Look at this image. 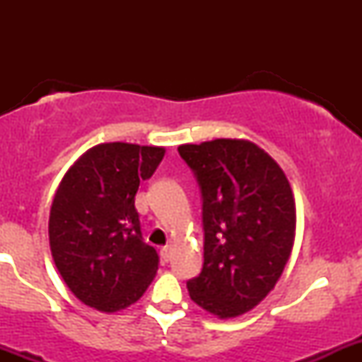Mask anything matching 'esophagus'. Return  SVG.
Masks as SVG:
<instances>
[{
    "label": "esophagus",
    "instance_id": "34e87169",
    "mask_svg": "<svg viewBox=\"0 0 362 362\" xmlns=\"http://www.w3.org/2000/svg\"><path fill=\"white\" fill-rule=\"evenodd\" d=\"M160 257L164 259V262H168L171 259V247L170 245H166V247H163V249H160Z\"/></svg>",
    "mask_w": 362,
    "mask_h": 362
}]
</instances>
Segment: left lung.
I'll list each match as a JSON object with an SVG mask.
<instances>
[{"instance_id": "1", "label": "left lung", "mask_w": 362, "mask_h": 362, "mask_svg": "<svg viewBox=\"0 0 362 362\" xmlns=\"http://www.w3.org/2000/svg\"><path fill=\"white\" fill-rule=\"evenodd\" d=\"M203 202V269L187 280L196 305L218 319L257 306L282 275L296 206L282 168L247 140L180 145Z\"/></svg>"}]
</instances>
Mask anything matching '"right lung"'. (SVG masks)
I'll return each mask as SVG.
<instances>
[{
  "mask_svg": "<svg viewBox=\"0 0 362 362\" xmlns=\"http://www.w3.org/2000/svg\"><path fill=\"white\" fill-rule=\"evenodd\" d=\"M163 158V147L101 144L61 180L50 208V250L69 291L87 306L127 308L156 276L159 255L144 242L134 196Z\"/></svg>",
  "mask_w": 362,
  "mask_h": 362,
  "instance_id": "1",
  "label": "right lung"
}]
</instances>
